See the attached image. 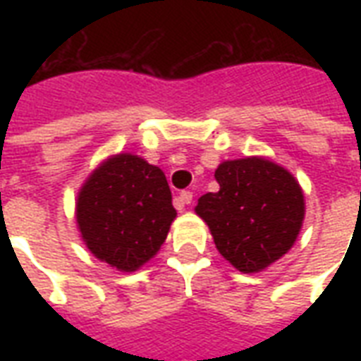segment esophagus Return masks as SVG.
<instances>
[{"instance_id":"34e87169","label":"esophagus","mask_w":361,"mask_h":361,"mask_svg":"<svg viewBox=\"0 0 361 361\" xmlns=\"http://www.w3.org/2000/svg\"><path fill=\"white\" fill-rule=\"evenodd\" d=\"M178 208H183L185 204H191L192 202V192L191 191H181L180 197H178Z\"/></svg>"}]
</instances>
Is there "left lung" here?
Wrapping results in <instances>:
<instances>
[{"instance_id":"1","label":"left lung","mask_w":361,"mask_h":361,"mask_svg":"<svg viewBox=\"0 0 361 361\" xmlns=\"http://www.w3.org/2000/svg\"><path fill=\"white\" fill-rule=\"evenodd\" d=\"M219 191L198 198L195 212L208 225L217 251L241 274H257L290 251L305 217L298 180L266 157L223 161Z\"/></svg>"}]
</instances>
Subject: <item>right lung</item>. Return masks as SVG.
Wrapping results in <instances>:
<instances>
[{
  "instance_id": "right-lung-1",
  "label": "right lung",
  "mask_w": 361,
  "mask_h": 361,
  "mask_svg": "<svg viewBox=\"0 0 361 361\" xmlns=\"http://www.w3.org/2000/svg\"><path fill=\"white\" fill-rule=\"evenodd\" d=\"M176 215L163 170L133 153L104 159L76 197V226L90 252L129 274L157 255Z\"/></svg>"
}]
</instances>
